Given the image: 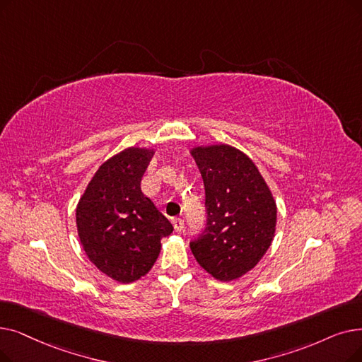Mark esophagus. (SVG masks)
<instances>
[{"mask_svg":"<svg viewBox=\"0 0 362 362\" xmlns=\"http://www.w3.org/2000/svg\"><path fill=\"white\" fill-rule=\"evenodd\" d=\"M173 226H175L176 232H182L185 228V222L180 217H176V218H173Z\"/></svg>","mask_w":362,"mask_h":362,"instance_id":"34e87169","label":"esophagus"}]
</instances>
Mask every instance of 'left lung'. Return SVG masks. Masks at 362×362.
Listing matches in <instances>:
<instances>
[{"mask_svg":"<svg viewBox=\"0 0 362 362\" xmlns=\"http://www.w3.org/2000/svg\"><path fill=\"white\" fill-rule=\"evenodd\" d=\"M206 187V228L191 241L197 262L220 281L251 271L269 248L276 206L255 163L229 145L192 151Z\"/></svg>","mask_w":362,"mask_h":362,"instance_id":"1","label":"left lung"}]
</instances>
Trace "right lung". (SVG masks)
<instances>
[{"label": "right lung", "instance_id": "add662e5", "mask_svg": "<svg viewBox=\"0 0 362 362\" xmlns=\"http://www.w3.org/2000/svg\"><path fill=\"white\" fill-rule=\"evenodd\" d=\"M153 152L129 148L100 165L76 207L83 248L98 269L118 282L149 272L173 232L168 218L144 195L140 182Z\"/></svg>", "mask_w": 362, "mask_h": 362}]
</instances>
